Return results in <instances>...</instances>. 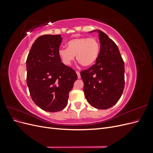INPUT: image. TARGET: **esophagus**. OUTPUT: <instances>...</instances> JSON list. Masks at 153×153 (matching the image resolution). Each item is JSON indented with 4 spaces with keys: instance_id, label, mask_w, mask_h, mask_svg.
<instances>
[{
    "instance_id": "1",
    "label": "esophagus",
    "mask_w": 153,
    "mask_h": 153,
    "mask_svg": "<svg viewBox=\"0 0 153 153\" xmlns=\"http://www.w3.org/2000/svg\"><path fill=\"white\" fill-rule=\"evenodd\" d=\"M76 73L77 75H78V78H81V76H80V73L79 71H76Z\"/></svg>"
}]
</instances>
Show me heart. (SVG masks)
Listing matches in <instances>:
<instances>
[{
  "label": "heart",
  "mask_w": 153,
  "mask_h": 153,
  "mask_svg": "<svg viewBox=\"0 0 153 153\" xmlns=\"http://www.w3.org/2000/svg\"><path fill=\"white\" fill-rule=\"evenodd\" d=\"M100 51L99 41L94 38H76L67 42V48H61L58 55L64 65L69 66L75 59L83 66L89 67L96 62Z\"/></svg>",
  "instance_id": "obj_1"
}]
</instances>
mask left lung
<instances>
[{"mask_svg": "<svg viewBox=\"0 0 153 153\" xmlns=\"http://www.w3.org/2000/svg\"><path fill=\"white\" fill-rule=\"evenodd\" d=\"M98 31L99 57L91 68L80 72L85 98L92 106L107 109L117 103L124 88V63L117 45L103 32Z\"/></svg>", "mask_w": 153, "mask_h": 153, "instance_id": "left-lung-1", "label": "left lung"}]
</instances>
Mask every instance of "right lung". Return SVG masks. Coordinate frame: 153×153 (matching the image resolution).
<instances>
[{
  "instance_id": "1",
  "label": "right lung",
  "mask_w": 153,
  "mask_h": 153,
  "mask_svg": "<svg viewBox=\"0 0 153 153\" xmlns=\"http://www.w3.org/2000/svg\"><path fill=\"white\" fill-rule=\"evenodd\" d=\"M61 35L36 39L27 59V84L32 100L40 108L55 112L68 105L69 92L77 80L74 69L61 62L58 51Z\"/></svg>"
}]
</instances>
